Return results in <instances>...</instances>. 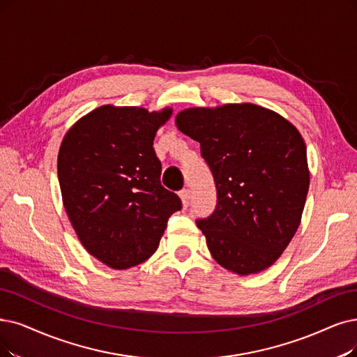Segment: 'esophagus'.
Here are the masks:
<instances>
[{
	"mask_svg": "<svg viewBox=\"0 0 357 357\" xmlns=\"http://www.w3.org/2000/svg\"><path fill=\"white\" fill-rule=\"evenodd\" d=\"M180 199H181L183 208H188L189 204H190V190L189 189H183L180 192Z\"/></svg>",
	"mask_w": 357,
	"mask_h": 357,
	"instance_id": "esophagus-1",
	"label": "esophagus"
}]
</instances>
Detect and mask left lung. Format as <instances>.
Wrapping results in <instances>:
<instances>
[{
	"label": "left lung",
	"instance_id": "obj_1",
	"mask_svg": "<svg viewBox=\"0 0 357 357\" xmlns=\"http://www.w3.org/2000/svg\"><path fill=\"white\" fill-rule=\"evenodd\" d=\"M178 130L201 144L217 186V206L196 224L222 268L258 274L286 250L309 190L306 145L280 114L255 104L188 108Z\"/></svg>",
	"mask_w": 357,
	"mask_h": 357
}]
</instances>
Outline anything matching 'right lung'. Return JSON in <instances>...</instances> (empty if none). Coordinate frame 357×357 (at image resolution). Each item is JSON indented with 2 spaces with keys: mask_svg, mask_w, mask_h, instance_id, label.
I'll use <instances>...</instances> for the list:
<instances>
[{
  "mask_svg": "<svg viewBox=\"0 0 357 357\" xmlns=\"http://www.w3.org/2000/svg\"><path fill=\"white\" fill-rule=\"evenodd\" d=\"M171 108L102 105L66 133L59 181L68 220L83 248L114 269L149 259L180 197L161 184L153 139Z\"/></svg>",
  "mask_w": 357,
  "mask_h": 357,
  "instance_id": "right-lung-1",
  "label": "right lung"
}]
</instances>
